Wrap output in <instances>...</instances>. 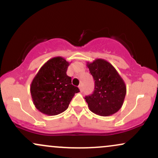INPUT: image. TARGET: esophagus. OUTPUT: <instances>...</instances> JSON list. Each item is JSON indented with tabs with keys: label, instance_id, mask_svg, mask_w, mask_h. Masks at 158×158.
Wrapping results in <instances>:
<instances>
[{
	"label": "esophagus",
	"instance_id": "34e87169",
	"mask_svg": "<svg viewBox=\"0 0 158 158\" xmlns=\"http://www.w3.org/2000/svg\"><path fill=\"white\" fill-rule=\"evenodd\" d=\"M79 90H80V92H82V85H79Z\"/></svg>",
	"mask_w": 158,
	"mask_h": 158
}]
</instances>
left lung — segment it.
<instances>
[{
    "instance_id": "8db88e82",
    "label": "left lung",
    "mask_w": 158,
    "mask_h": 158,
    "mask_svg": "<svg viewBox=\"0 0 158 158\" xmlns=\"http://www.w3.org/2000/svg\"><path fill=\"white\" fill-rule=\"evenodd\" d=\"M87 67L95 81L94 93L85 97L88 108L99 116H110L122 107L126 94V86L110 63L102 59L87 62Z\"/></svg>"
}]
</instances>
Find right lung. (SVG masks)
<instances>
[{"instance_id": "1", "label": "right lung", "mask_w": 158, "mask_h": 158, "mask_svg": "<svg viewBox=\"0 0 158 158\" xmlns=\"http://www.w3.org/2000/svg\"><path fill=\"white\" fill-rule=\"evenodd\" d=\"M70 64L64 58L50 59L40 68L30 85L33 104L42 114L54 116L68 108L77 87L71 83V78L66 72Z\"/></svg>"}]
</instances>
